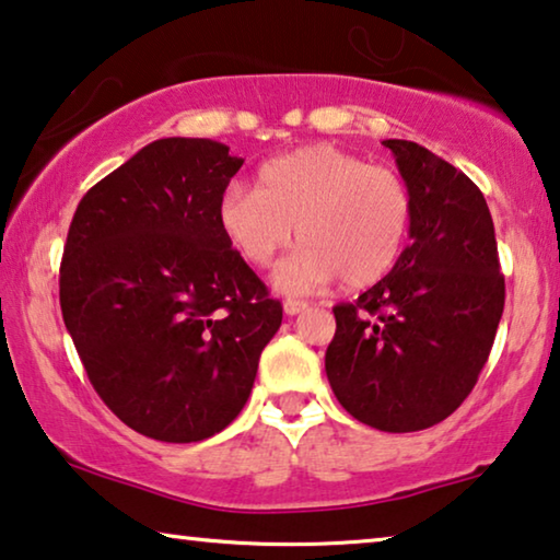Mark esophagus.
<instances>
[{"label": "esophagus", "instance_id": "34e87169", "mask_svg": "<svg viewBox=\"0 0 560 560\" xmlns=\"http://www.w3.org/2000/svg\"><path fill=\"white\" fill-rule=\"evenodd\" d=\"M308 304L306 302H299V299H287V302H283V312H287L289 316H294V314H299V312H304Z\"/></svg>", "mask_w": 560, "mask_h": 560}]
</instances>
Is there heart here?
Returning <instances> with one entry per match:
<instances>
[{
	"instance_id": "obj_1",
	"label": "heart",
	"mask_w": 560,
	"mask_h": 560,
	"mask_svg": "<svg viewBox=\"0 0 560 560\" xmlns=\"http://www.w3.org/2000/svg\"><path fill=\"white\" fill-rule=\"evenodd\" d=\"M219 229L256 269L273 264L294 238L299 252L277 271L287 294L341 277L372 287L395 269L412 223L402 175L337 145L316 143L264 163L256 188L231 186L219 200Z\"/></svg>"
}]
</instances>
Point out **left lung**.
I'll return each mask as SVG.
<instances>
[{
  "label": "left lung",
  "instance_id": "left-lung-1",
  "mask_svg": "<svg viewBox=\"0 0 560 560\" xmlns=\"http://www.w3.org/2000/svg\"><path fill=\"white\" fill-rule=\"evenodd\" d=\"M412 196L410 246L354 304L334 306L324 366L339 405L382 432L453 415L503 316L495 229L480 188L412 140H385Z\"/></svg>",
  "mask_w": 560,
  "mask_h": 560
}]
</instances>
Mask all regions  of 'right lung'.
I'll use <instances>...</instances> for the list:
<instances>
[{"label":"right lung","mask_w":560,"mask_h":560,"mask_svg":"<svg viewBox=\"0 0 560 560\" xmlns=\"http://www.w3.org/2000/svg\"><path fill=\"white\" fill-rule=\"evenodd\" d=\"M244 158L161 138L105 175L72 215L60 306L100 399L140 435L198 442L236 420L281 302L219 229Z\"/></svg>","instance_id":"right-lung-1"}]
</instances>
